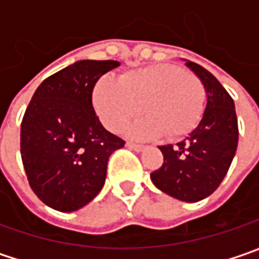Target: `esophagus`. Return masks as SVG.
Masks as SVG:
<instances>
[{
	"label": "esophagus",
	"instance_id": "1",
	"mask_svg": "<svg viewBox=\"0 0 259 259\" xmlns=\"http://www.w3.org/2000/svg\"><path fill=\"white\" fill-rule=\"evenodd\" d=\"M126 147H128V148H131V150H134V151H138V153H140V151H143V150L145 148L144 145L133 144V143H126Z\"/></svg>",
	"mask_w": 259,
	"mask_h": 259
}]
</instances>
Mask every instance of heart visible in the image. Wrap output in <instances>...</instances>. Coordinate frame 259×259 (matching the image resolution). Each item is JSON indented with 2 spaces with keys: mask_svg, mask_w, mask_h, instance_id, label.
I'll use <instances>...</instances> for the list:
<instances>
[{
  "mask_svg": "<svg viewBox=\"0 0 259 259\" xmlns=\"http://www.w3.org/2000/svg\"><path fill=\"white\" fill-rule=\"evenodd\" d=\"M203 83L193 73L173 65H153L130 70L119 82L101 79L94 89V105L104 125L119 133L143 112L126 134L137 140L155 138L164 133L170 140L193 131L203 115Z\"/></svg>",
  "mask_w": 259,
  "mask_h": 259,
  "instance_id": "b5f03b06",
  "label": "heart"
}]
</instances>
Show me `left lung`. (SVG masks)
Instances as JSON below:
<instances>
[{
  "instance_id": "1",
  "label": "left lung",
  "mask_w": 259,
  "mask_h": 259,
  "mask_svg": "<svg viewBox=\"0 0 259 259\" xmlns=\"http://www.w3.org/2000/svg\"><path fill=\"white\" fill-rule=\"evenodd\" d=\"M200 79L206 106L200 122L183 141L158 147L164 163L151 173L157 189L182 202H199L222 183L238 147V119L234 99L209 70L184 60Z\"/></svg>"
}]
</instances>
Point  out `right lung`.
<instances>
[{
	"mask_svg": "<svg viewBox=\"0 0 259 259\" xmlns=\"http://www.w3.org/2000/svg\"><path fill=\"white\" fill-rule=\"evenodd\" d=\"M119 66L79 60L35 89L21 122V160L30 187L49 207L75 212L102 190L111 154L124 141L106 131L92 105L95 83Z\"/></svg>",
	"mask_w": 259,
	"mask_h": 259,
	"instance_id": "add662e5",
	"label": "right lung"
}]
</instances>
